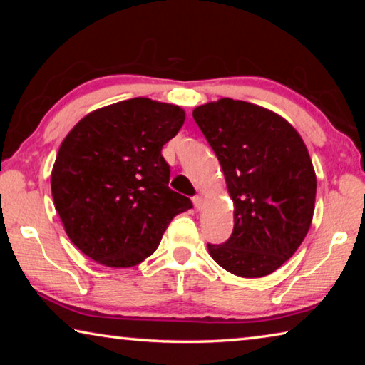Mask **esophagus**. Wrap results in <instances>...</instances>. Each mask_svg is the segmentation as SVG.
<instances>
[{"mask_svg": "<svg viewBox=\"0 0 365 365\" xmlns=\"http://www.w3.org/2000/svg\"><path fill=\"white\" fill-rule=\"evenodd\" d=\"M193 205H195L196 209H201L202 207V205H205V200H202L201 195H197V196L193 197Z\"/></svg>", "mask_w": 365, "mask_h": 365, "instance_id": "1", "label": "esophagus"}]
</instances>
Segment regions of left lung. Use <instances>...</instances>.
Wrapping results in <instances>:
<instances>
[{"mask_svg": "<svg viewBox=\"0 0 365 365\" xmlns=\"http://www.w3.org/2000/svg\"><path fill=\"white\" fill-rule=\"evenodd\" d=\"M233 200V232L207 243L220 267L245 279L269 275L299 248L311 227L317 178L304 141L279 114L222 98L193 110Z\"/></svg>", "mask_w": 365, "mask_h": 365, "instance_id": "obj_1", "label": "left lung"}]
</instances>
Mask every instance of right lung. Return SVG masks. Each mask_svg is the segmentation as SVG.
I'll list each match as a JSON object with an SVG mask.
<instances>
[{
	"instance_id": "right-lung-1",
	"label": "right lung",
	"mask_w": 365,
	"mask_h": 365,
	"mask_svg": "<svg viewBox=\"0 0 365 365\" xmlns=\"http://www.w3.org/2000/svg\"><path fill=\"white\" fill-rule=\"evenodd\" d=\"M180 106L132 98L85 115L54 160L51 193L71 242L106 267L151 256L177 214L193 207L169 188L163 146L180 130Z\"/></svg>"
}]
</instances>
